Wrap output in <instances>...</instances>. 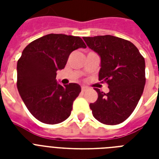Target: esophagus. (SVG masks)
<instances>
[{
  "label": "esophagus",
  "instance_id": "34e87169",
  "mask_svg": "<svg viewBox=\"0 0 159 159\" xmlns=\"http://www.w3.org/2000/svg\"><path fill=\"white\" fill-rule=\"evenodd\" d=\"M87 89H88V88H87V87H84V86H82V92H86V91H87Z\"/></svg>",
  "mask_w": 159,
  "mask_h": 159
}]
</instances>
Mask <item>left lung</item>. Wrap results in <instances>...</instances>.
<instances>
[{
	"instance_id": "1",
	"label": "left lung",
	"mask_w": 159,
	"mask_h": 159,
	"mask_svg": "<svg viewBox=\"0 0 159 159\" xmlns=\"http://www.w3.org/2000/svg\"><path fill=\"white\" fill-rule=\"evenodd\" d=\"M101 57L99 80L108 84V93L95 88L97 102L90 104L95 118L109 125L125 120L135 109L145 85V62L130 41L112 35L83 37Z\"/></svg>"
}]
</instances>
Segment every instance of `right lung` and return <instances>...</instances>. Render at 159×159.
Instances as JSON below:
<instances>
[{
    "mask_svg": "<svg viewBox=\"0 0 159 159\" xmlns=\"http://www.w3.org/2000/svg\"><path fill=\"white\" fill-rule=\"evenodd\" d=\"M87 48L82 39L49 34L26 46L17 62V88L24 103L38 120L55 125L71 115L72 103L81 92L77 83L62 87L56 81L72 51Z\"/></svg>",
    "mask_w": 159,
    "mask_h": 159,
    "instance_id": "obj_1",
    "label": "right lung"
}]
</instances>
